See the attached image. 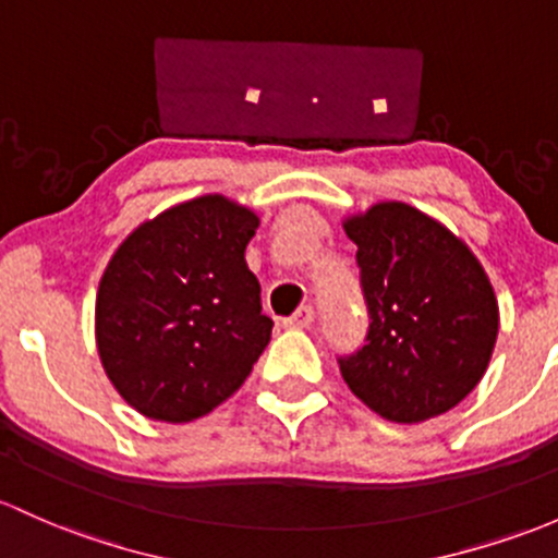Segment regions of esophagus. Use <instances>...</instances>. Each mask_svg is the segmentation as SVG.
<instances>
[{"label": "esophagus", "mask_w": 558, "mask_h": 558, "mask_svg": "<svg viewBox=\"0 0 558 558\" xmlns=\"http://www.w3.org/2000/svg\"><path fill=\"white\" fill-rule=\"evenodd\" d=\"M311 322H314V308H311V305H301V308H298L295 314L287 316L284 327H290V329H303V327H308Z\"/></svg>", "instance_id": "esophagus-1"}]
</instances>
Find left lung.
<instances>
[{
  "label": "left lung",
  "instance_id": "obj_1",
  "mask_svg": "<svg viewBox=\"0 0 558 558\" xmlns=\"http://www.w3.org/2000/svg\"><path fill=\"white\" fill-rule=\"evenodd\" d=\"M356 244L369 311L367 343L340 375L369 410L421 423L460 404L487 373L497 298L476 255L404 202H380L343 223Z\"/></svg>",
  "mask_w": 558,
  "mask_h": 558
}]
</instances>
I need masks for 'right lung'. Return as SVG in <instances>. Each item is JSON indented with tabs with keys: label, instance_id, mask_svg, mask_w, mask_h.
<instances>
[{
	"label": "right lung",
	"instance_id": "add662e5",
	"mask_svg": "<svg viewBox=\"0 0 558 558\" xmlns=\"http://www.w3.org/2000/svg\"><path fill=\"white\" fill-rule=\"evenodd\" d=\"M257 215L220 194L183 202L119 244L95 301V340L119 397L189 423L239 391L271 340L244 250Z\"/></svg>",
	"mask_w": 558,
	"mask_h": 558
}]
</instances>
